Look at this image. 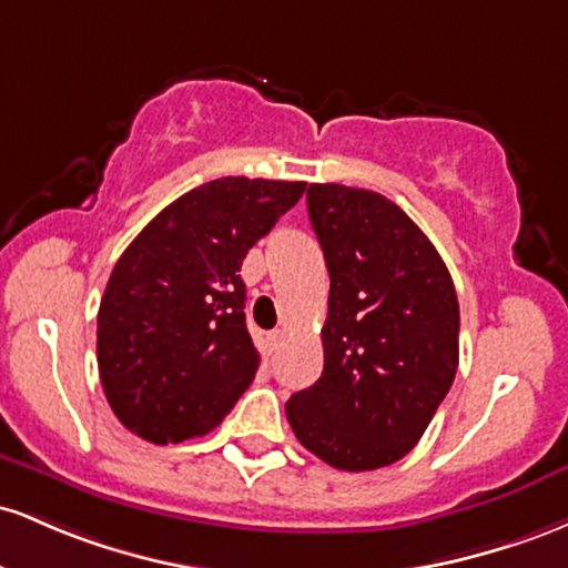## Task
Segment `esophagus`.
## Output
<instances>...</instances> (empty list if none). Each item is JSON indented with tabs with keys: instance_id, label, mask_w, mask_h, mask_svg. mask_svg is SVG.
I'll return each mask as SVG.
<instances>
[{
	"instance_id": "obj_1",
	"label": "esophagus",
	"mask_w": 568,
	"mask_h": 568,
	"mask_svg": "<svg viewBox=\"0 0 568 568\" xmlns=\"http://www.w3.org/2000/svg\"><path fill=\"white\" fill-rule=\"evenodd\" d=\"M267 346H271V354H276L278 348L284 346V329H273V333L267 335Z\"/></svg>"
}]
</instances>
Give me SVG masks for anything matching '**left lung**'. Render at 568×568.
<instances>
[{
    "label": "left lung",
    "instance_id": "1",
    "mask_svg": "<svg viewBox=\"0 0 568 568\" xmlns=\"http://www.w3.org/2000/svg\"><path fill=\"white\" fill-rule=\"evenodd\" d=\"M308 216L329 271L324 369L292 394L286 418L329 467H388L456 378L454 278L422 227L373 190L311 184Z\"/></svg>",
    "mask_w": 568,
    "mask_h": 568
}]
</instances>
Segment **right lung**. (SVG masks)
<instances>
[{"instance_id": "right-lung-1", "label": "right lung", "mask_w": 568, "mask_h": 568, "mask_svg": "<svg viewBox=\"0 0 568 568\" xmlns=\"http://www.w3.org/2000/svg\"><path fill=\"white\" fill-rule=\"evenodd\" d=\"M303 193L305 182L222 176L169 203L120 254L95 354L125 429L182 443L233 410L260 367L241 263Z\"/></svg>"}]
</instances>
